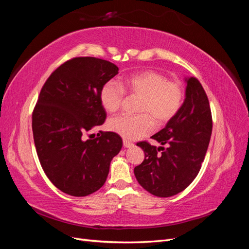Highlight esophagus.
<instances>
[{
  "instance_id": "obj_1",
  "label": "esophagus",
  "mask_w": 249,
  "mask_h": 249,
  "mask_svg": "<svg viewBox=\"0 0 249 249\" xmlns=\"http://www.w3.org/2000/svg\"><path fill=\"white\" fill-rule=\"evenodd\" d=\"M124 147H133V146H134V143L131 142V141L124 140Z\"/></svg>"
}]
</instances>
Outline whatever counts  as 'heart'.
<instances>
[{
  "label": "heart",
  "instance_id": "b5f03b06",
  "mask_svg": "<svg viewBox=\"0 0 249 249\" xmlns=\"http://www.w3.org/2000/svg\"><path fill=\"white\" fill-rule=\"evenodd\" d=\"M107 82L100 90L102 107L109 113L122 107L124 93L138 95L137 115H119L108 120V130L125 140L147 135L157 124H164L175 117L184 103V88L178 81H169L163 73L143 71L124 77L119 83Z\"/></svg>",
  "mask_w": 249,
  "mask_h": 249
}]
</instances>
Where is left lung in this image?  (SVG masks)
<instances>
[{"label": "left lung", "instance_id": "8db88e82", "mask_svg": "<svg viewBox=\"0 0 249 249\" xmlns=\"http://www.w3.org/2000/svg\"><path fill=\"white\" fill-rule=\"evenodd\" d=\"M186 82L182 108L152 136L162 146L150 145L147 141L137 143L145 158L134 168L135 177L155 196L169 197L185 190L198 175L209 146L213 123L208 96L196 78Z\"/></svg>", "mask_w": 249, "mask_h": 249}]
</instances>
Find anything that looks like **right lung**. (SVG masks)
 Here are the masks:
<instances>
[{
	"label": "right lung",
	"instance_id": "add662e5",
	"mask_svg": "<svg viewBox=\"0 0 249 249\" xmlns=\"http://www.w3.org/2000/svg\"><path fill=\"white\" fill-rule=\"evenodd\" d=\"M117 73L118 67L107 60L72 58L52 72L35 105L32 130L41 167L59 190L71 196L99 190L123 147L122 137L113 132L84 139L105 123L100 90Z\"/></svg>",
	"mask_w": 249,
	"mask_h": 249
}]
</instances>
